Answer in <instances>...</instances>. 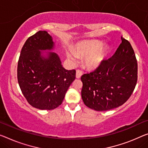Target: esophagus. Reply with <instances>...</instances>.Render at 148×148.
<instances>
[{
  "instance_id": "1",
  "label": "esophagus",
  "mask_w": 148,
  "mask_h": 148,
  "mask_svg": "<svg viewBox=\"0 0 148 148\" xmlns=\"http://www.w3.org/2000/svg\"><path fill=\"white\" fill-rule=\"evenodd\" d=\"M83 75V71H81V70L77 69L76 71V77L77 79H80L81 77Z\"/></svg>"
}]
</instances>
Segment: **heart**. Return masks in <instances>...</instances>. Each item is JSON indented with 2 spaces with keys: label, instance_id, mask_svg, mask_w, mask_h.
Listing matches in <instances>:
<instances>
[{
  "label": "heart",
  "instance_id": "b5f03b06",
  "mask_svg": "<svg viewBox=\"0 0 148 148\" xmlns=\"http://www.w3.org/2000/svg\"><path fill=\"white\" fill-rule=\"evenodd\" d=\"M106 54V48L100 47L99 42L83 41L75 45L73 50L67 51V58L75 62L77 56L85 57V63L89 69H95L100 66Z\"/></svg>",
  "mask_w": 148,
  "mask_h": 148
}]
</instances>
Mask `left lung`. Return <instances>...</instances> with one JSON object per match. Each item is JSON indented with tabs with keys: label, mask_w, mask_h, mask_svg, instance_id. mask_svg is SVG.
<instances>
[{
	"label": "left lung",
	"mask_w": 148,
	"mask_h": 148,
	"mask_svg": "<svg viewBox=\"0 0 148 148\" xmlns=\"http://www.w3.org/2000/svg\"><path fill=\"white\" fill-rule=\"evenodd\" d=\"M100 66L84 74L81 97L84 104L97 111H105L122 105L132 94L138 80V63L134 51L128 40Z\"/></svg>",
	"instance_id": "obj_1"
}]
</instances>
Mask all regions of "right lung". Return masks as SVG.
Instances as JSON below:
<instances>
[{
  "mask_svg": "<svg viewBox=\"0 0 148 148\" xmlns=\"http://www.w3.org/2000/svg\"><path fill=\"white\" fill-rule=\"evenodd\" d=\"M54 43L46 31L30 36L22 47L17 68L20 89L28 103L40 110H53L61 105L65 93L75 79L76 71L63 67L60 57L47 51Z\"/></svg>",
  "mask_w": 148,
  "mask_h": 148,
  "instance_id": "obj_1",
  "label": "right lung"
}]
</instances>
